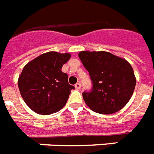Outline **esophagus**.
Wrapping results in <instances>:
<instances>
[{"label":"esophagus","instance_id":"esophagus-1","mask_svg":"<svg viewBox=\"0 0 154 154\" xmlns=\"http://www.w3.org/2000/svg\"><path fill=\"white\" fill-rule=\"evenodd\" d=\"M75 89L79 90L81 88V84L80 83H77L75 85Z\"/></svg>","mask_w":154,"mask_h":154}]
</instances>
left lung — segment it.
<instances>
[{
  "instance_id": "8db88e82",
  "label": "left lung",
  "mask_w": 154,
  "mask_h": 154,
  "mask_svg": "<svg viewBox=\"0 0 154 154\" xmlns=\"http://www.w3.org/2000/svg\"><path fill=\"white\" fill-rule=\"evenodd\" d=\"M79 57L89 72L93 84L91 91L83 93L86 104L102 114L122 110L130 101L136 85L130 63L103 51H80Z\"/></svg>"
}]
</instances>
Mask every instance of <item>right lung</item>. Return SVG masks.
<instances>
[{"instance_id":"obj_1","label":"right lung","mask_w":154,"mask_h":154,"mask_svg":"<svg viewBox=\"0 0 154 154\" xmlns=\"http://www.w3.org/2000/svg\"><path fill=\"white\" fill-rule=\"evenodd\" d=\"M70 58V53L49 51L24 66L18 79V87L31 110L47 115L58 112L66 105L75 87L68 83V76L61 69Z\"/></svg>"}]
</instances>
